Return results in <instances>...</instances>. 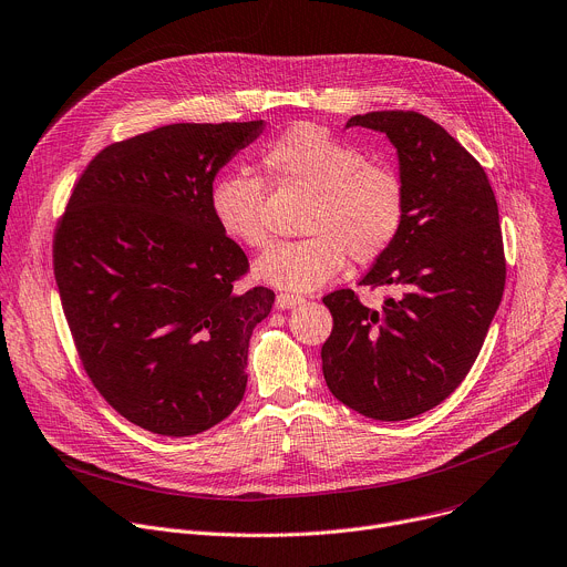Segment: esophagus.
I'll return each instance as SVG.
<instances>
[{
    "label": "esophagus",
    "instance_id": "obj_1",
    "mask_svg": "<svg viewBox=\"0 0 567 567\" xmlns=\"http://www.w3.org/2000/svg\"><path fill=\"white\" fill-rule=\"evenodd\" d=\"M300 302H302V298L293 296V293H278L276 296V307H278V310H291V307H296Z\"/></svg>",
    "mask_w": 567,
    "mask_h": 567
}]
</instances>
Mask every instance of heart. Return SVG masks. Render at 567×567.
Wrapping results in <instances>:
<instances>
[{
	"instance_id": "obj_1",
	"label": "heart",
	"mask_w": 567,
	"mask_h": 567,
	"mask_svg": "<svg viewBox=\"0 0 567 567\" xmlns=\"http://www.w3.org/2000/svg\"><path fill=\"white\" fill-rule=\"evenodd\" d=\"M262 167L278 185L312 192L302 219L310 237L280 241L257 257L255 276L287 291H312L348 262H373L398 239L406 210L400 174L371 163L357 144L317 124H296L262 151ZM210 210L230 239L262 248L269 239L265 183L233 172L215 181Z\"/></svg>"
}]
</instances>
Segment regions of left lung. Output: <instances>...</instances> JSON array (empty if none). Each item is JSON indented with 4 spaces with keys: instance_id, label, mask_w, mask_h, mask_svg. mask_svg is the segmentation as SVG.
I'll use <instances>...</instances> for the list:
<instances>
[{
    "instance_id": "obj_1",
    "label": "left lung",
    "mask_w": 567,
    "mask_h": 567,
    "mask_svg": "<svg viewBox=\"0 0 567 567\" xmlns=\"http://www.w3.org/2000/svg\"><path fill=\"white\" fill-rule=\"evenodd\" d=\"M350 126L384 133L398 153L402 230L359 285L400 293L380 310L350 289L323 298L334 321L323 375L357 414L406 421L441 404L482 350L506 278L497 200L482 165L430 117L375 111Z\"/></svg>"
}]
</instances>
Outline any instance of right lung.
Segmentation results:
<instances>
[{"label": "right lung", "mask_w": 567, "mask_h": 567, "mask_svg": "<svg viewBox=\"0 0 567 567\" xmlns=\"http://www.w3.org/2000/svg\"><path fill=\"white\" fill-rule=\"evenodd\" d=\"M265 120L169 124L96 153L54 237V274L85 373L142 430L194 436L246 391L267 287L237 291L244 250L210 210L215 176Z\"/></svg>", "instance_id": "right-lung-1"}]
</instances>
